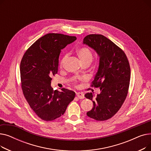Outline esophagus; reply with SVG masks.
<instances>
[{"instance_id": "obj_1", "label": "esophagus", "mask_w": 151, "mask_h": 151, "mask_svg": "<svg viewBox=\"0 0 151 151\" xmlns=\"http://www.w3.org/2000/svg\"><path fill=\"white\" fill-rule=\"evenodd\" d=\"M76 96L80 99H84V95L82 92H76Z\"/></svg>"}]
</instances>
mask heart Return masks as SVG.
Here are the masks:
<instances>
[{"label": "heart", "instance_id": "1", "mask_svg": "<svg viewBox=\"0 0 151 151\" xmlns=\"http://www.w3.org/2000/svg\"><path fill=\"white\" fill-rule=\"evenodd\" d=\"M77 54L78 57L80 58L82 62H91L93 59V54L91 50L87 47H81L77 50ZM68 58V55L65 54L63 55L62 58L60 63V67H62L64 65Z\"/></svg>", "mask_w": 151, "mask_h": 151}]
</instances>
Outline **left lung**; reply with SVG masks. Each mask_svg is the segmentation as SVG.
I'll return each mask as SVG.
<instances>
[{"mask_svg":"<svg viewBox=\"0 0 151 151\" xmlns=\"http://www.w3.org/2000/svg\"><path fill=\"white\" fill-rule=\"evenodd\" d=\"M83 44L92 48L99 57L98 71L92 86L99 87L101 91L96 98L92 92L85 94L93 105L87 115L95 120L105 121L119 110L127 96L130 80L129 62L120 47L102 35H87Z\"/></svg>","mask_w":151,"mask_h":151,"instance_id":"1","label":"left lung"}]
</instances>
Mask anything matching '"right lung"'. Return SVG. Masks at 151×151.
I'll return each mask as SVG.
<instances>
[{
	"mask_svg": "<svg viewBox=\"0 0 151 151\" xmlns=\"http://www.w3.org/2000/svg\"><path fill=\"white\" fill-rule=\"evenodd\" d=\"M76 37L47 34L39 38L24 54L20 64L21 88L30 108L42 119L53 121L64 114L75 92L54 91L52 75L58 73L61 50Z\"/></svg>",
	"mask_w": 151,
	"mask_h": 151,
	"instance_id": "obj_1",
	"label": "right lung"
}]
</instances>
